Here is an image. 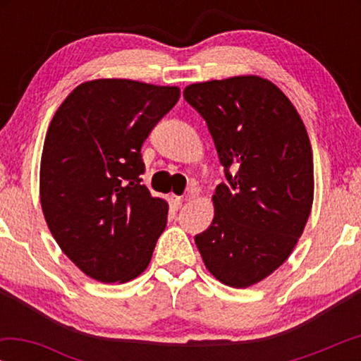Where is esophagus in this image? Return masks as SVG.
Masks as SVG:
<instances>
[{
  "instance_id": "1",
  "label": "esophagus",
  "mask_w": 361,
  "mask_h": 361,
  "mask_svg": "<svg viewBox=\"0 0 361 361\" xmlns=\"http://www.w3.org/2000/svg\"><path fill=\"white\" fill-rule=\"evenodd\" d=\"M171 202H172V209H174V210H179V209H180V207H182V197L172 195V199H171Z\"/></svg>"
}]
</instances>
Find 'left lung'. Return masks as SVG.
Here are the masks:
<instances>
[{
    "instance_id": "8db88e82",
    "label": "left lung",
    "mask_w": 361,
    "mask_h": 361,
    "mask_svg": "<svg viewBox=\"0 0 361 361\" xmlns=\"http://www.w3.org/2000/svg\"><path fill=\"white\" fill-rule=\"evenodd\" d=\"M184 98L209 126L226 177L212 197L214 220L195 245L220 283L248 288L289 258L307 224V131L289 98L256 75L192 83Z\"/></svg>"
}]
</instances>
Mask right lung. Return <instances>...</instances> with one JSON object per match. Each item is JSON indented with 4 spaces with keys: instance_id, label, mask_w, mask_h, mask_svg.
Returning <instances> with one entry per match:
<instances>
[{
    "instance_id": "obj_1",
    "label": "right lung",
    "mask_w": 361,
    "mask_h": 361,
    "mask_svg": "<svg viewBox=\"0 0 361 361\" xmlns=\"http://www.w3.org/2000/svg\"><path fill=\"white\" fill-rule=\"evenodd\" d=\"M180 97L177 87L125 78L78 85L54 115L41 159V205L68 259L100 283L149 264L167 202L141 184V146Z\"/></svg>"
}]
</instances>
